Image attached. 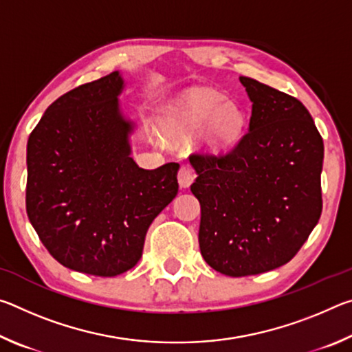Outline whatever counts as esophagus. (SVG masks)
<instances>
[{
	"label": "esophagus",
	"instance_id": "esophagus-1",
	"mask_svg": "<svg viewBox=\"0 0 352 352\" xmlns=\"http://www.w3.org/2000/svg\"><path fill=\"white\" fill-rule=\"evenodd\" d=\"M194 180H195L194 170L188 168V166H182L180 170H178V183H180V188L182 189L189 188Z\"/></svg>",
	"mask_w": 352,
	"mask_h": 352
}]
</instances>
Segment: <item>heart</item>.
Instances as JSON below:
<instances>
[{
  "label": "heart",
  "instance_id": "b5f03b06",
  "mask_svg": "<svg viewBox=\"0 0 352 352\" xmlns=\"http://www.w3.org/2000/svg\"><path fill=\"white\" fill-rule=\"evenodd\" d=\"M163 126L169 135L180 136L206 127L205 146L211 152L223 153L241 138L245 115L239 105L228 102L222 94L199 90L178 99L169 109Z\"/></svg>",
  "mask_w": 352,
  "mask_h": 352
}]
</instances>
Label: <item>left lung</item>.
Instances as JSON below:
<instances>
[{
  "instance_id": "1",
  "label": "left lung",
  "mask_w": 352,
  "mask_h": 352,
  "mask_svg": "<svg viewBox=\"0 0 352 352\" xmlns=\"http://www.w3.org/2000/svg\"><path fill=\"white\" fill-rule=\"evenodd\" d=\"M248 132L230 153L190 155L204 259L226 276L258 275L294 258L321 216L324 146L300 100L250 77Z\"/></svg>"
}]
</instances>
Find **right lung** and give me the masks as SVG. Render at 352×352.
Here are the masks:
<instances>
[{"label":"right lung","instance_id":"obj_1","mask_svg":"<svg viewBox=\"0 0 352 352\" xmlns=\"http://www.w3.org/2000/svg\"><path fill=\"white\" fill-rule=\"evenodd\" d=\"M119 71L54 100L28 140L26 211L52 258L116 276L141 259L148 226L178 192L180 164L153 170L132 158Z\"/></svg>","mask_w":352,"mask_h":352}]
</instances>
